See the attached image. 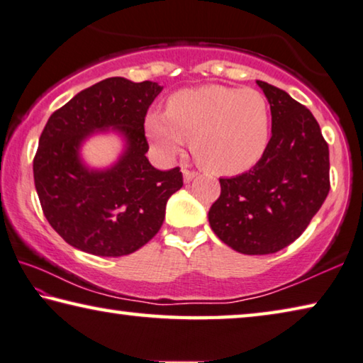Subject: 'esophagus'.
Listing matches in <instances>:
<instances>
[{
	"instance_id": "34e87169",
	"label": "esophagus",
	"mask_w": 363,
	"mask_h": 363,
	"mask_svg": "<svg viewBox=\"0 0 363 363\" xmlns=\"http://www.w3.org/2000/svg\"><path fill=\"white\" fill-rule=\"evenodd\" d=\"M196 175H198V174H196L194 170L183 169V180H185V183H189V182H191Z\"/></svg>"
}]
</instances>
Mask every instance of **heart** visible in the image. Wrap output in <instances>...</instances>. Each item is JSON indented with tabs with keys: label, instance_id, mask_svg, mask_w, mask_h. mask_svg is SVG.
Returning <instances> with one entry per match:
<instances>
[{
	"label": "heart",
	"instance_id": "b5f03b06",
	"mask_svg": "<svg viewBox=\"0 0 363 363\" xmlns=\"http://www.w3.org/2000/svg\"><path fill=\"white\" fill-rule=\"evenodd\" d=\"M146 132L162 157H174L191 136V152L204 169L236 175L257 164L269 146L270 106L254 88H191L172 94L167 112H150Z\"/></svg>",
	"mask_w": 363,
	"mask_h": 363
}]
</instances>
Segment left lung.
Instances as JSON below:
<instances>
[{
    "label": "left lung",
    "instance_id": "8db88e82",
    "mask_svg": "<svg viewBox=\"0 0 363 363\" xmlns=\"http://www.w3.org/2000/svg\"><path fill=\"white\" fill-rule=\"evenodd\" d=\"M272 111V138L245 174L220 178L209 223L225 245L249 255L298 240L330 193V151L312 112L286 91L257 80Z\"/></svg>",
    "mask_w": 363,
    "mask_h": 363
}]
</instances>
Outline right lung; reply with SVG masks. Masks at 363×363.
Segmentation results:
<instances>
[{
    "mask_svg": "<svg viewBox=\"0 0 363 363\" xmlns=\"http://www.w3.org/2000/svg\"><path fill=\"white\" fill-rule=\"evenodd\" d=\"M160 91L156 82L111 77L48 118L33 157L35 188L46 220L70 246L121 257L162 227L165 204L183 186V175L178 167L154 169L146 157L145 117ZM109 126L126 136V152L111 169H86L78 157L81 141Z\"/></svg>",
    "mask_w": 363,
    "mask_h": 363,
    "instance_id": "1",
    "label": "right lung"
}]
</instances>
